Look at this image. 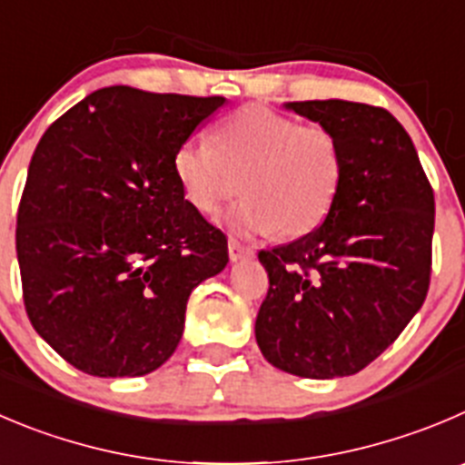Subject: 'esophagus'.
I'll list each match as a JSON object with an SVG mask.
<instances>
[{"label": "esophagus", "instance_id": "esophagus-1", "mask_svg": "<svg viewBox=\"0 0 465 465\" xmlns=\"http://www.w3.org/2000/svg\"><path fill=\"white\" fill-rule=\"evenodd\" d=\"M228 255H230V260H232V262H237V260L253 258L255 251H253V246H246V244H242L240 240H235V237H230Z\"/></svg>", "mask_w": 465, "mask_h": 465}]
</instances>
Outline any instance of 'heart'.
<instances>
[{
	"mask_svg": "<svg viewBox=\"0 0 465 465\" xmlns=\"http://www.w3.org/2000/svg\"><path fill=\"white\" fill-rule=\"evenodd\" d=\"M342 148L329 127L264 107H244L212 130V145L173 153V175L201 214H216L237 192L228 223L240 232L303 237L329 216L342 184Z\"/></svg>",
	"mask_w": 465,
	"mask_h": 465,
	"instance_id": "1",
	"label": "heart"
}]
</instances>
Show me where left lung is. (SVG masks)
<instances>
[{
    "instance_id": "1",
    "label": "left lung",
    "mask_w": 465,
    "mask_h": 465,
    "mask_svg": "<svg viewBox=\"0 0 465 465\" xmlns=\"http://www.w3.org/2000/svg\"><path fill=\"white\" fill-rule=\"evenodd\" d=\"M285 109L338 136L342 184L320 228L258 253L269 292L255 340L282 372L349 377L381 356L422 308L434 189L411 136L386 109L347 100Z\"/></svg>"
}]
</instances>
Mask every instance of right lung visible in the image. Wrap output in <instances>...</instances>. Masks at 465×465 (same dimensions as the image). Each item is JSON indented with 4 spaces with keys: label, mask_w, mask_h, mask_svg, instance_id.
<instances>
[{
    "label": "right lung",
    "mask_w": 465,
    "mask_h": 465,
    "mask_svg": "<svg viewBox=\"0 0 465 465\" xmlns=\"http://www.w3.org/2000/svg\"><path fill=\"white\" fill-rule=\"evenodd\" d=\"M225 97L93 91L31 157L15 249L31 326L93 377L169 361L193 287L228 264V240L184 201L173 153Z\"/></svg>",
    "instance_id": "add662e5"
}]
</instances>
